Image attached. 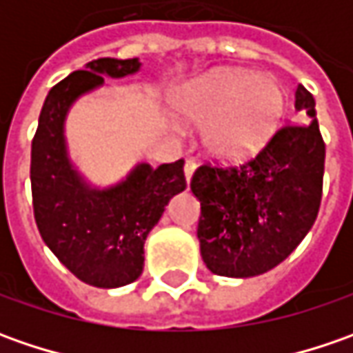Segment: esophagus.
Returning a JSON list of instances; mask_svg holds the SVG:
<instances>
[{"mask_svg": "<svg viewBox=\"0 0 353 353\" xmlns=\"http://www.w3.org/2000/svg\"><path fill=\"white\" fill-rule=\"evenodd\" d=\"M194 170H196V161H194V159H186V163H184V176H186L188 183H190Z\"/></svg>", "mask_w": 353, "mask_h": 353, "instance_id": "obj_1", "label": "esophagus"}]
</instances>
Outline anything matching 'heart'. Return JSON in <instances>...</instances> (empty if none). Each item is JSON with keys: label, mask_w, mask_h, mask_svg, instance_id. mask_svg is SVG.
<instances>
[{"label": "heart", "mask_w": 353, "mask_h": 353, "mask_svg": "<svg viewBox=\"0 0 353 353\" xmlns=\"http://www.w3.org/2000/svg\"><path fill=\"white\" fill-rule=\"evenodd\" d=\"M179 112L186 121L206 128L214 155L241 159L259 151L285 114V92L271 76L224 70L183 90Z\"/></svg>", "instance_id": "heart-1"}]
</instances>
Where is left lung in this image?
Listing matches in <instances>:
<instances>
[{
  "mask_svg": "<svg viewBox=\"0 0 353 353\" xmlns=\"http://www.w3.org/2000/svg\"><path fill=\"white\" fill-rule=\"evenodd\" d=\"M294 108L310 121L283 125L239 165L204 163L192 174L200 253L214 275L267 273L291 255L319 216L326 147L314 98L303 84Z\"/></svg>",
  "mask_w": 353,
  "mask_h": 353,
  "instance_id": "obj_1",
  "label": "left lung"
}]
</instances>
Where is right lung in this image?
<instances>
[{"mask_svg": "<svg viewBox=\"0 0 353 353\" xmlns=\"http://www.w3.org/2000/svg\"><path fill=\"white\" fill-rule=\"evenodd\" d=\"M141 68L139 59H98L48 92L31 145V192L43 241L72 275L100 289L133 283L143 273V243L165 206L186 188L184 161L153 169L141 163L116 186L92 188L66 153L70 105L103 84Z\"/></svg>", "mask_w": 353, "mask_h": 353, "instance_id": "add662e5", "label": "right lung"}]
</instances>
